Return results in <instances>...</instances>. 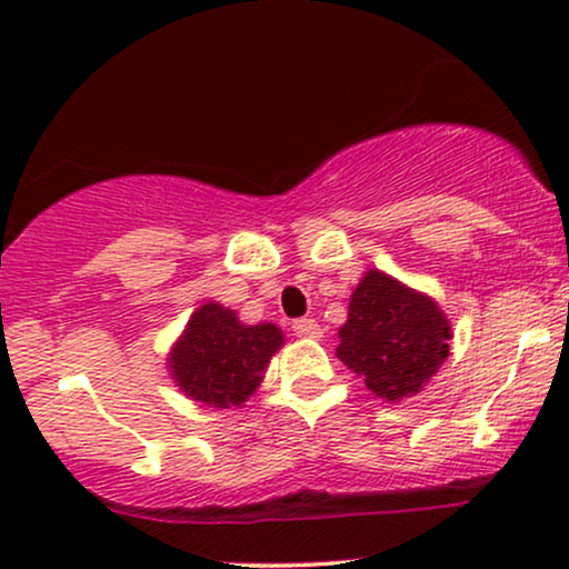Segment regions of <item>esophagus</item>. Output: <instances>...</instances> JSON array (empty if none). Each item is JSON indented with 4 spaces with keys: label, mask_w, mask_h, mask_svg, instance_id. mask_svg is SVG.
Segmentation results:
<instances>
[{
    "label": "esophagus",
    "mask_w": 569,
    "mask_h": 569,
    "mask_svg": "<svg viewBox=\"0 0 569 569\" xmlns=\"http://www.w3.org/2000/svg\"><path fill=\"white\" fill-rule=\"evenodd\" d=\"M291 329H293V335L305 337V339H318L323 335L321 323L312 321V318H297V321L291 323Z\"/></svg>",
    "instance_id": "obj_1"
}]
</instances>
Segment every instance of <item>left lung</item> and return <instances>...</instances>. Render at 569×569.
<instances>
[{
    "mask_svg": "<svg viewBox=\"0 0 569 569\" xmlns=\"http://www.w3.org/2000/svg\"><path fill=\"white\" fill-rule=\"evenodd\" d=\"M449 323L433 299L369 270L350 297L337 356L385 401L420 393L449 356Z\"/></svg>",
    "mask_w": 569,
    "mask_h": 569,
    "instance_id": "obj_1",
    "label": "left lung"
}]
</instances>
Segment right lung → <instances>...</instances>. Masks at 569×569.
<instances>
[{
    "instance_id": "add662e5",
    "label": "right lung",
    "mask_w": 569,
    "mask_h": 569,
    "mask_svg": "<svg viewBox=\"0 0 569 569\" xmlns=\"http://www.w3.org/2000/svg\"><path fill=\"white\" fill-rule=\"evenodd\" d=\"M283 345L278 326H243L232 310L202 305L171 356L173 380L194 401L240 407L262 382L270 356Z\"/></svg>"
}]
</instances>
